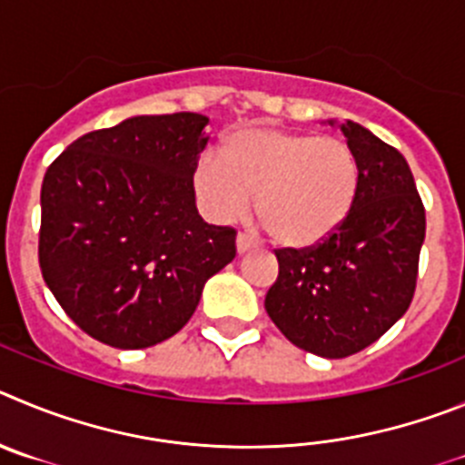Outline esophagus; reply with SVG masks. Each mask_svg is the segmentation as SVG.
Listing matches in <instances>:
<instances>
[{
	"instance_id": "obj_1",
	"label": "esophagus",
	"mask_w": 465,
	"mask_h": 465,
	"mask_svg": "<svg viewBox=\"0 0 465 465\" xmlns=\"http://www.w3.org/2000/svg\"><path fill=\"white\" fill-rule=\"evenodd\" d=\"M254 248V242L250 241L248 236H245V233H238V238H236V250H238V254H245V252H250V250Z\"/></svg>"
}]
</instances>
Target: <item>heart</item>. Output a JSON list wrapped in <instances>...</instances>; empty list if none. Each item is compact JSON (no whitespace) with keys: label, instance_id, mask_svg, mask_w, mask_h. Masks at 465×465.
<instances>
[{"label":"heart","instance_id":"1","mask_svg":"<svg viewBox=\"0 0 465 465\" xmlns=\"http://www.w3.org/2000/svg\"><path fill=\"white\" fill-rule=\"evenodd\" d=\"M361 187L354 150L341 139L278 127H238L220 154H202L192 169V192L208 220L227 224L254 199L275 242L317 248L341 232Z\"/></svg>","mask_w":465,"mask_h":465}]
</instances>
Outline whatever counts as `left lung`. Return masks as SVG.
Segmentation results:
<instances>
[{"instance_id":"1","label":"left lung","mask_w":465,"mask_h":465,"mask_svg":"<svg viewBox=\"0 0 465 465\" xmlns=\"http://www.w3.org/2000/svg\"><path fill=\"white\" fill-rule=\"evenodd\" d=\"M338 124L361 169L352 215L329 241L280 250L266 312L296 347L324 359L359 352L408 311L426 215L408 162L359 123Z\"/></svg>"}]
</instances>
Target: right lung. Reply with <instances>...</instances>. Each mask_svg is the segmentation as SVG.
<instances>
[{
	"instance_id": "right-lung-1",
	"label": "right lung",
	"mask_w": 465,
	"mask_h": 465,
	"mask_svg": "<svg viewBox=\"0 0 465 465\" xmlns=\"http://www.w3.org/2000/svg\"><path fill=\"white\" fill-rule=\"evenodd\" d=\"M206 115H132L81 136L41 185L39 263L92 338L157 345L194 315L203 284L236 257V232L203 223L192 169Z\"/></svg>"
}]
</instances>
